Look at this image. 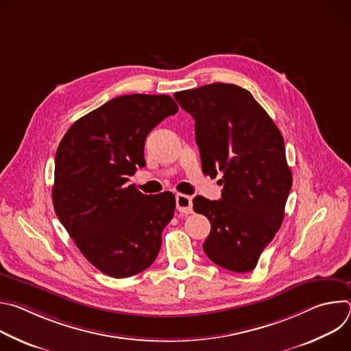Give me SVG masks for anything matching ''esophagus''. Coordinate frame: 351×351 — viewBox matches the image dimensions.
<instances>
[{
    "instance_id": "esophagus-1",
    "label": "esophagus",
    "mask_w": 351,
    "mask_h": 351,
    "mask_svg": "<svg viewBox=\"0 0 351 351\" xmlns=\"http://www.w3.org/2000/svg\"><path fill=\"white\" fill-rule=\"evenodd\" d=\"M176 210L183 214H191L193 213L191 197L186 194H176Z\"/></svg>"
}]
</instances>
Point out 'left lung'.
Instances as JSON below:
<instances>
[{"instance_id": "left-lung-1", "label": "left lung", "mask_w": 351, "mask_h": 351, "mask_svg": "<svg viewBox=\"0 0 351 351\" xmlns=\"http://www.w3.org/2000/svg\"><path fill=\"white\" fill-rule=\"evenodd\" d=\"M173 97L195 121L203 172L223 175L221 199H193V210L211 222L204 253L225 269L253 271L283 222L293 183L283 137L252 93L236 84L213 83Z\"/></svg>"}]
</instances>
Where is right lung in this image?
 Here are the masks:
<instances>
[{"mask_svg": "<svg viewBox=\"0 0 351 351\" xmlns=\"http://www.w3.org/2000/svg\"><path fill=\"white\" fill-rule=\"evenodd\" d=\"M178 110L169 95L115 97L77 119L58 145L56 214L87 261L108 276H133L160 253L175 195H145L126 182L145 165L147 134Z\"/></svg>", "mask_w": 351, "mask_h": 351, "instance_id": "1", "label": "right lung"}]
</instances>
